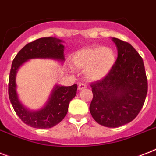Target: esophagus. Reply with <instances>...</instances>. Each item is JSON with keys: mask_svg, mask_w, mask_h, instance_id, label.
<instances>
[{"mask_svg": "<svg viewBox=\"0 0 156 156\" xmlns=\"http://www.w3.org/2000/svg\"><path fill=\"white\" fill-rule=\"evenodd\" d=\"M87 87V86L85 84V83H80V84L78 85V90H82L86 89Z\"/></svg>", "mask_w": 156, "mask_h": 156, "instance_id": "esophagus-1", "label": "esophagus"}]
</instances>
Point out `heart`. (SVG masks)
<instances>
[{"instance_id":"obj_1","label":"heart","mask_w":156,"mask_h":156,"mask_svg":"<svg viewBox=\"0 0 156 156\" xmlns=\"http://www.w3.org/2000/svg\"><path fill=\"white\" fill-rule=\"evenodd\" d=\"M74 65L85 70V74L90 80H100L105 78L114 66L115 54L110 47L93 46L76 52L73 58Z\"/></svg>"}]
</instances>
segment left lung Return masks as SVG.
<instances>
[{
    "instance_id": "obj_1",
    "label": "left lung",
    "mask_w": 156,
    "mask_h": 156,
    "mask_svg": "<svg viewBox=\"0 0 156 156\" xmlns=\"http://www.w3.org/2000/svg\"><path fill=\"white\" fill-rule=\"evenodd\" d=\"M118 49L114 66L104 78L91 83L94 119L107 127L131 122L140 113L147 93L143 58L131 44L112 37Z\"/></svg>"
}]
</instances>
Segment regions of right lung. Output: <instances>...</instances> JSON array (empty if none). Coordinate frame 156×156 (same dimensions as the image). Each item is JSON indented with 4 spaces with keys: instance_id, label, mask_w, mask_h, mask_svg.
<instances>
[{
    "instance_id": "right-lung-1",
    "label": "right lung",
    "mask_w": 156,
    "mask_h": 156,
    "mask_svg": "<svg viewBox=\"0 0 156 156\" xmlns=\"http://www.w3.org/2000/svg\"><path fill=\"white\" fill-rule=\"evenodd\" d=\"M62 41L55 37H41L28 43L14 58L10 69L9 80V97L15 112L22 122L34 128L53 127L64 119L68 111L69 102L77 94V84L70 87L56 85L48 102L41 109L31 111L19 100L16 88V74L24 62L34 58H51L63 62L64 45Z\"/></svg>"
}]
</instances>
